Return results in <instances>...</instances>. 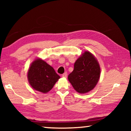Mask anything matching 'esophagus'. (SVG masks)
<instances>
[{
    "label": "esophagus",
    "mask_w": 131,
    "mask_h": 131,
    "mask_svg": "<svg viewBox=\"0 0 131 131\" xmlns=\"http://www.w3.org/2000/svg\"><path fill=\"white\" fill-rule=\"evenodd\" d=\"M67 76H68L67 73H64L62 74V77H65V78H66V77H67Z\"/></svg>",
    "instance_id": "34e87169"
}]
</instances>
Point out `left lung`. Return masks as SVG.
<instances>
[{"label":"left lung","mask_w":131,"mask_h":131,"mask_svg":"<svg viewBox=\"0 0 131 131\" xmlns=\"http://www.w3.org/2000/svg\"><path fill=\"white\" fill-rule=\"evenodd\" d=\"M101 76L98 61L91 52L84 51L74 64V69L68 80L74 89L80 94H85L95 88Z\"/></svg>","instance_id":"8db88e82"}]
</instances>
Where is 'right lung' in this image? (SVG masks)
I'll use <instances>...</instances> for the list:
<instances>
[{"label":"right lung","instance_id":"1","mask_svg":"<svg viewBox=\"0 0 131 131\" xmlns=\"http://www.w3.org/2000/svg\"><path fill=\"white\" fill-rule=\"evenodd\" d=\"M27 77L33 89L43 94L49 92L60 79L54 68L39 58L30 64Z\"/></svg>","mask_w":131,"mask_h":131}]
</instances>
